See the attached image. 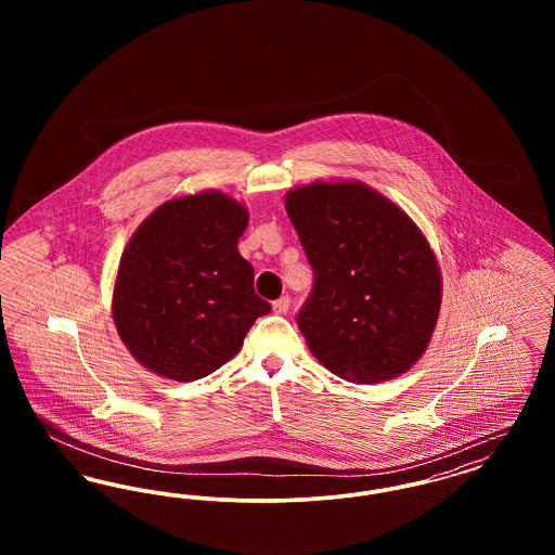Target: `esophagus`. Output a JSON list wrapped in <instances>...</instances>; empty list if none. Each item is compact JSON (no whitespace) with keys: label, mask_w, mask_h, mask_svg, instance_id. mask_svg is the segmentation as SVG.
<instances>
[{"label":"esophagus","mask_w":555,"mask_h":555,"mask_svg":"<svg viewBox=\"0 0 555 555\" xmlns=\"http://www.w3.org/2000/svg\"><path fill=\"white\" fill-rule=\"evenodd\" d=\"M289 295H283V297H279V299L272 304V308H274V312H276V314H287V312H289Z\"/></svg>","instance_id":"obj_1"}]
</instances>
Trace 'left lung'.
I'll return each instance as SVG.
<instances>
[{
	"label": "left lung",
	"instance_id": "obj_1",
	"mask_svg": "<svg viewBox=\"0 0 555 555\" xmlns=\"http://www.w3.org/2000/svg\"><path fill=\"white\" fill-rule=\"evenodd\" d=\"M285 206L314 270L295 322L318 362L358 385L405 372L441 308V274L418 227L360 183L299 186Z\"/></svg>",
	"mask_w": 555,
	"mask_h": 555
}]
</instances>
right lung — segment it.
<instances>
[{
	"label": "right lung",
	"mask_w": 555,
	"mask_h": 555,
	"mask_svg": "<svg viewBox=\"0 0 555 555\" xmlns=\"http://www.w3.org/2000/svg\"><path fill=\"white\" fill-rule=\"evenodd\" d=\"M247 211L222 193L166 202L132 235L118 266L114 322L152 372L197 380L227 364L272 308L238 254Z\"/></svg>",
	"instance_id": "add662e5"
}]
</instances>
